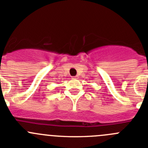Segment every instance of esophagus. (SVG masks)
Returning <instances> with one entry per match:
<instances>
[{
	"instance_id": "esophagus-1",
	"label": "esophagus",
	"mask_w": 148,
	"mask_h": 148,
	"mask_svg": "<svg viewBox=\"0 0 148 148\" xmlns=\"http://www.w3.org/2000/svg\"><path fill=\"white\" fill-rule=\"evenodd\" d=\"M72 79H78V77H77V76H76V77H73Z\"/></svg>"
}]
</instances>
